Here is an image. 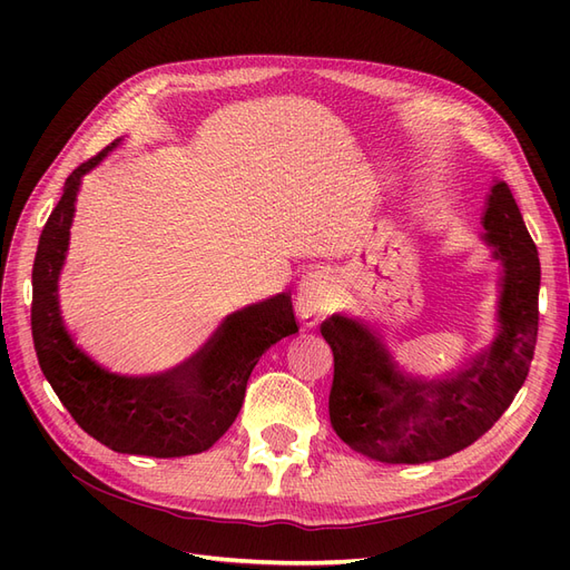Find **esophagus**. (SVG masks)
Masks as SVG:
<instances>
[{
  "instance_id": "esophagus-1",
  "label": "esophagus",
  "mask_w": 570,
  "mask_h": 570,
  "mask_svg": "<svg viewBox=\"0 0 570 570\" xmlns=\"http://www.w3.org/2000/svg\"><path fill=\"white\" fill-rule=\"evenodd\" d=\"M335 304L333 278L327 273L306 275L297 292V314L306 327H316Z\"/></svg>"
}]
</instances>
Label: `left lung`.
<instances>
[{
  "mask_svg": "<svg viewBox=\"0 0 570 570\" xmlns=\"http://www.w3.org/2000/svg\"><path fill=\"white\" fill-rule=\"evenodd\" d=\"M482 235L502 264L497 335L442 377L411 375L368 323L335 314L321 335L335 356L331 423L354 452L383 463H428L473 444L499 421L528 377L538 342L540 258L511 189L494 180Z\"/></svg>",
  "mask_w": 570,
  "mask_h": 570,
  "instance_id": "1",
  "label": "left lung"
}]
</instances>
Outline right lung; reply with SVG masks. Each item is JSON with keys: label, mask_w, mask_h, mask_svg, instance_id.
<instances>
[{"label": "right lung", "mask_w": 570, "mask_h": 570, "mask_svg": "<svg viewBox=\"0 0 570 570\" xmlns=\"http://www.w3.org/2000/svg\"><path fill=\"white\" fill-rule=\"evenodd\" d=\"M118 145L120 140L111 142L66 178L57 209L45 223L32 264V342L51 390L97 442L118 454H199L237 419L256 361L299 331L292 297L281 292L226 316L195 356L164 373L120 375L85 354L61 318L59 275L82 176Z\"/></svg>", "instance_id": "add662e5"}]
</instances>
